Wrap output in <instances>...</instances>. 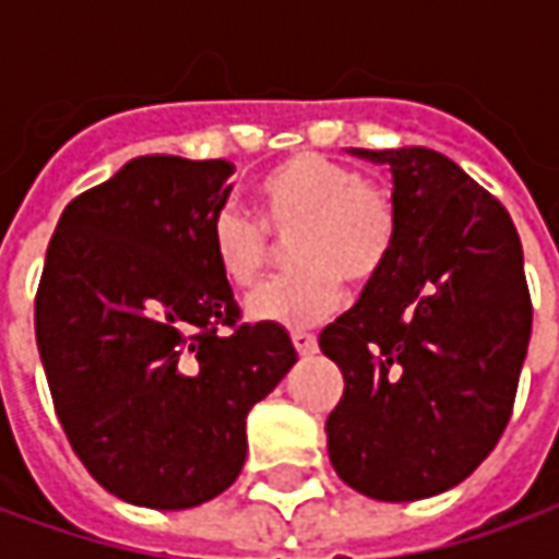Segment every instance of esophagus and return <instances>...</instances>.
I'll return each instance as SVG.
<instances>
[{
  "label": "esophagus",
  "mask_w": 559,
  "mask_h": 559,
  "mask_svg": "<svg viewBox=\"0 0 559 559\" xmlns=\"http://www.w3.org/2000/svg\"><path fill=\"white\" fill-rule=\"evenodd\" d=\"M293 347L299 350V356H314L317 338L311 332H293Z\"/></svg>",
  "instance_id": "obj_1"
}]
</instances>
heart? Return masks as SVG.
I'll list each match as a JSON object with an SVG mask.
<instances>
[{
	"instance_id": "heart-1",
	"label": "heart",
	"mask_w": 559,
	"mask_h": 559,
	"mask_svg": "<svg viewBox=\"0 0 559 559\" xmlns=\"http://www.w3.org/2000/svg\"><path fill=\"white\" fill-rule=\"evenodd\" d=\"M260 215L236 203L215 209L209 221V251L221 278L251 287L275 257V242L290 240L299 266L257 287L245 311L254 323L308 329L344 299V278H377L392 257L399 209L386 185L320 152H296L260 179Z\"/></svg>"
}]
</instances>
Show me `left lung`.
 Returning a JSON list of instances; mask_svg holds the SVG:
<instances>
[{"instance_id":"left-lung-1","label":"left lung","mask_w":559,"mask_h":559,"mask_svg":"<svg viewBox=\"0 0 559 559\" xmlns=\"http://www.w3.org/2000/svg\"><path fill=\"white\" fill-rule=\"evenodd\" d=\"M350 155L389 167L399 233L359 302L320 332L344 374L329 461L365 497L407 503L467 479L512 416L533 326L524 251L500 200L452 158Z\"/></svg>"}]
</instances>
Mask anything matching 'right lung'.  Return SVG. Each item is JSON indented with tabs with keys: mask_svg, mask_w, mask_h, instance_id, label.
Returning <instances> with one entry per match:
<instances>
[{
	"mask_svg": "<svg viewBox=\"0 0 559 559\" xmlns=\"http://www.w3.org/2000/svg\"><path fill=\"white\" fill-rule=\"evenodd\" d=\"M230 176L221 158H131L68 203L47 245L35 341L56 416L126 503L191 509L227 491L248 413L299 359L281 326H236L209 251Z\"/></svg>",
	"mask_w": 559,
	"mask_h": 559,
	"instance_id": "add662e5",
	"label": "right lung"
}]
</instances>
